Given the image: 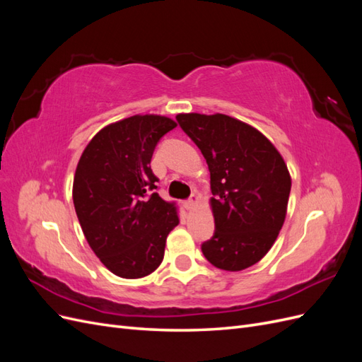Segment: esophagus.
Returning a JSON list of instances; mask_svg holds the SVG:
<instances>
[{
  "label": "esophagus",
  "instance_id": "34e87169",
  "mask_svg": "<svg viewBox=\"0 0 362 362\" xmlns=\"http://www.w3.org/2000/svg\"><path fill=\"white\" fill-rule=\"evenodd\" d=\"M198 202H199V198L196 194H192V198L189 199V201H185L184 202V206H185V210H193V208L198 205Z\"/></svg>",
  "mask_w": 362,
  "mask_h": 362
}]
</instances>
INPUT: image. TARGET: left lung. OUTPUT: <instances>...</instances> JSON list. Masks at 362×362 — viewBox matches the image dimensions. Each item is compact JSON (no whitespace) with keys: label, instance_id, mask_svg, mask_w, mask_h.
<instances>
[{"label":"left lung","instance_id":"left-lung-1","mask_svg":"<svg viewBox=\"0 0 362 362\" xmlns=\"http://www.w3.org/2000/svg\"><path fill=\"white\" fill-rule=\"evenodd\" d=\"M177 120L210 170L216 231L202 254L228 272L254 266L286 221L291 190L286 161L264 134L231 116L181 113Z\"/></svg>","mask_w":362,"mask_h":362}]
</instances>
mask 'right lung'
I'll return each mask as SVG.
<instances>
[{"instance_id":"right-lung-1","label":"right lung","mask_w":362,"mask_h":362,"mask_svg":"<svg viewBox=\"0 0 362 362\" xmlns=\"http://www.w3.org/2000/svg\"><path fill=\"white\" fill-rule=\"evenodd\" d=\"M177 127L158 115H136L104 127L83 151L72 198L87 243L115 275L148 276L163 261L166 238L180 223L177 206L154 192L151 158Z\"/></svg>"}]
</instances>
